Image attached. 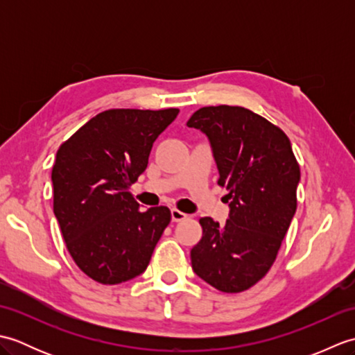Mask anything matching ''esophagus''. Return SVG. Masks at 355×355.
<instances>
[{
    "mask_svg": "<svg viewBox=\"0 0 355 355\" xmlns=\"http://www.w3.org/2000/svg\"><path fill=\"white\" fill-rule=\"evenodd\" d=\"M187 215L186 214H183L182 210H178V209H172L171 210V218H172V221L173 223H178V221H182V220H184Z\"/></svg>",
    "mask_w": 355,
    "mask_h": 355,
    "instance_id": "34e87169",
    "label": "esophagus"
}]
</instances>
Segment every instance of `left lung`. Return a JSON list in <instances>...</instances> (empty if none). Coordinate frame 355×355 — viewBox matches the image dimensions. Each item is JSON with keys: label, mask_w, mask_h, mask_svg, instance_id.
Masks as SVG:
<instances>
[{"label": "left lung", "mask_w": 355, "mask_h": 355, "mask_svg": "<svg viewBox=\"0 0 355 355\" xmlns=\"http://www.w3.org/2000/svg\"><path fill=\"white\" fill-rule=\"evenodd\" d=\"M206 135L225 187V225L205 216L202 238L191 250L195 275L216 290L250 288L273 266L296 214L300 169L288 137L243 107H205L186 123Z\"/></svg>", "instance_id": "8db88e82"}]
</instances>
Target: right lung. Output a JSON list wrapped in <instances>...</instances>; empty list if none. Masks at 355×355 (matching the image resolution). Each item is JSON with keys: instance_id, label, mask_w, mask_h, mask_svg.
<instances>
[{"instance_id": "add662e5", "label": "right lung", "mask_w": 355, "mask_h": 355, "mask_svg": "<svg viewBox=\"0 0 355 355\" xmlns=\"http://www.w3.org/2000/svg\"><path fill=\"white\" fill-rule=\"evenodd\" d=\"M178 112L103 111L58 149L53 212L73 261L96 282L114 285L141 275L171 221L164 206L140 210L130 186Z\"/></svg>"}]
</instances>
